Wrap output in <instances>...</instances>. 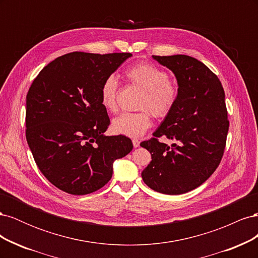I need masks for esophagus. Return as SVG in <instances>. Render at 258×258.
I'll return each instance as SVG.
<instances>
[{"mask_svg": "<svg viewBox=\"0 0 258 258\" xmlns=\"http://www.w3.org/2000/svg\"><path fill=\"white\" fill-rule=\"evenodd\" d=\"M132 144H134L135 147H139L140 146V141L137 139H134V140H132Z\"/></svg>", "mask_w": 258, "mask_h": 258, "instance_id": "esophagus-1", "label": "esophagus"}]
</instances>
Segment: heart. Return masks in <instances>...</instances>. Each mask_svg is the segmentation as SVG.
Wrapping results in <instances>:
<instances>
[{
  "mask_svg": "<svg viewBox=\"0 0 258 258\" xmlns=\"http://www.w3.org/2000/svg\"><path fill=\"white\" fill-rule=\"evenodd\" d=\"M124 77L143 90L139 101V108L142 111L116 117L112 121V130L117 135L139 138L152 126V114L156 118H165L173 110L178 89L167 72L146 62L129 67ZM117 93L118 83L114 76H108L100 89L101 104L107 112L117 111Z\"/></svg>",
  "mask_w": 258,
  "mask_h": 258,
  "instance_id": "1",
  "label": "heart"
}]
</instances>
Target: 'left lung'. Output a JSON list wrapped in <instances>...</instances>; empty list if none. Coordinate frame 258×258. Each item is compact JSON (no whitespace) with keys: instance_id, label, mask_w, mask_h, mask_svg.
<instances>
[{"instance_id":"obj_1","label":"left lung","mask_w":258,"mask_h":258,"mask_svg":"<svg viewBox=\"0 0 258 258\" xmlns=\"http://www.w3.org/2000/svg\"><path fill=\"white\" fill-rule=\"evenodd\" d=\"M153 58L174 73L178 95L154 138L141 143L152 155L142 178L155 191L181 195L205 183L222 160L229 128L225 92L218 77L197 59L186 54ZM161 136L175 143L170 148L159 143Z\"/></svg>"}]
</instances>
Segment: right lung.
<instances>
[{
  "mask_svg": "<svg viewBox=\"0 0 258 258\" xmlns=\"http://www.w3.org/2000/svg\"><path fill=\"white\" fill-rule=\"evenodd\" d=\"M130 52L74 51L58 57L35 77L27 95L26 138L38 169L71 195L103 187L113 162L134 145L124 136L105 137L110 118L100 89Z\"/></svg>",
  "mask_w": 258,
  "mask_h": 258,
  "instance_id": "obj_1",
  "label": "right lung"
}]
</instances>
